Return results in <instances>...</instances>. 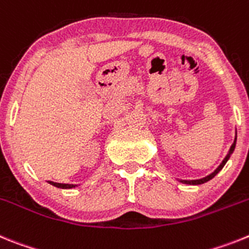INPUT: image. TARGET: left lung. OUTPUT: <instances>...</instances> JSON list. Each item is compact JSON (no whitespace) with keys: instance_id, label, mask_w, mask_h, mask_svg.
<instances>
[{"instance_id":"1","label":"left lung","mask_w":249,"mask_h":249,"mask_svg":"<svg viewBox=\"0 0 249 249\" xmlns=\"http://www.w3.org/2000/svg\"><path fill=\"white\" fill-rule=\"evenodd\" d=\"M235 142H237V138H235L234 142H233L232 146H231V149H229V151H228V154H227V157L224 158L223 161H222V163L219 164V166H218L217 169H215L214 172L212 173V174H209V176L204 177V178H202V179H196V180H180L181 183H184V184H190V185H198V184H203V183H205V181L211 180L212 178H214V177L217 176L218 173H219L220 170L223 169V166L226 165V163H227V161H228L229 158H231V155H232V153H233V151H234V148H235Z\"/></svg>"}]
</instances>
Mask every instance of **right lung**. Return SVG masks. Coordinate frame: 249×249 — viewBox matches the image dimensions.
Listing matches in <instances>:
<instances>
[{
    "label": "right lung",
    "mask_w": 249,
    "mask_h": 249,
    "mask_svg": "<svg viewBox=\"0 0 249 249\" xmlns=\"http://www.w3.org/2000/svg\"><path fill=\"white\" fill-rule=\"evenodd\" d=\"M49 183L51 185H53V187L62 188V189H71V188L77 187L76 184H62V183H55V181H49Z\"/></svg>",
    "instance_id": "right-lung-1"
}]
</instances>
